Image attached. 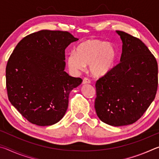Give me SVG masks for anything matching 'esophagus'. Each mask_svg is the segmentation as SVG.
Wrapping results in <instances>:
<instances>
[{
	"label": "esophagus",
	"mask_w": 159,
	"mask_h": 159,
	"mask_svg": "<svg viewBox=\"0 0 159 159\" xmlns=\"http://www.w3.org/2000/svg\"><path fill=\"white\" fill-rule=\"evenodd\" d=\"M87 83H90V80L88 78H84L83 79V84H87Z\"/></svg>",
	"instance_id": "esophagus-1"
}]
</instances>
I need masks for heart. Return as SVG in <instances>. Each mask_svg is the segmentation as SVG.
Here are the masks:
<instances>
[{"mask_svg": "<svg viewBox=\"0 0 159 159\" xmlns=\"http://www.w3.org/2000/svg\"><path fill=\"white\" fill-rule=\"evenodd\" d=\"M116 50L107 41L99 39H88L76 48V53L71 52L67 57V64L73 71L84 70L89 65L90 74L99 78L108 74L115 65Z\"/></svg>", "mask_w": 159, "mask_h": 159, "instance_id": "b5f03b06", "label": "heart"}]
</instances>
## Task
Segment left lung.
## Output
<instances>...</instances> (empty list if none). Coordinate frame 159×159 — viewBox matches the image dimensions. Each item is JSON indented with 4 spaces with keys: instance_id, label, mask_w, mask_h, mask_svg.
Here are the masks:
<instances>
[{
    "instance_id": "8db88e82",
    "label": "left lung",
    "mask_w": 159,
    "mask_h": 159,
    "mask_svg": "<svg viewBox=\"0 0 159 159\" xmlns=\"http://www.w3.org/2000/svg\"><path fill=\"white\" fill-rule=\"evenodd\" d=\"M122 40L120 62L97 80L95 108L102 122L112 126L133 124L154 100L158 88V64L136 37L116 31Z\"/></svg>"
}]
</instances>
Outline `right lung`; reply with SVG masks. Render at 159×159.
<instances>
[{
    "instance_id": "add662e5",
    "label": "right lung",
    "mask_w": 159,
    "mask_h": 159,
    "mask_svg": "<svg viewBox=\"0 0 159 159\" xmlns=\"http://www.w3.org/2000/svg\"><path fill=\"white\" fill-rule=\"evenodd\" d=\"M78 40L68 31L42 30L13 50L5 71L7 96L28 121L46 126L64 117L70 92L83 81L64 71L65 49Z\"/></svg>"
}]
</instances>
